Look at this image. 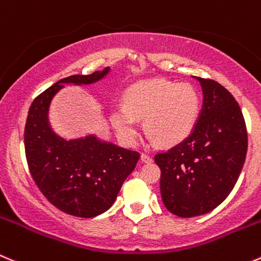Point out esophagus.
Segmentation results:
<instances>
[{
	"label": "esophagus",
	"instance_id": "obj_1",
	"mask_svg": "<svg viewBox=\"0 0 261 261\" xmlns=\"http://www.w3.org/2000/svg\"><path fill=\"white\" fill-rule=\"evenodd\" d=\"M141 160H142L143 163H151V161H152V158H151L150 155H147V153H142V155H141Z\"/></svg>",
	"mask_w": 261,
	"mask_h": 261
}]
</instances>
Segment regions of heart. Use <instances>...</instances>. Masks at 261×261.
<instances>
[{
	"label": "heart",
	"instance_id": "heart-1",
	"mask_svg": "<svg viewBox=\"0 0 261 261\" xmlns=\"http://www.w3.org/2000/svg\"><path fill=\"white\" fill-rule=\"evenodd\" d=\"M124 106L111 110L110 119L118 138L133 145L138 136V121L146 133L161 146H174L193 130L200 113V96L190 83L169 79H146L129 87Z\"/></svg>",
	"mask_w": 261,
	"mask_h": 261
}]
</instances>
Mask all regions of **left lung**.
I'll return each mask as SVG.
<instances>
[{
    "label": "left lung",
    "instance_id": "8db88e82",
    "mask_svg": "<svg viewBox=\"0 0 261 261\" xmlns=\"http://www.w3.org/2000/svg\"><path fill=\"white\" fill-rule=\"evenodd\" d=\"M195 78L203 102L192 133L155 155L164 205L180 218L206 214L220 205L234 187L247 152L246 124L237 101L218 82Z\"/></svg>",
    "mask_w": 261,
    "mask_h": 261
}]
</instances>
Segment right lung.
I'll list each match as a JSON object with an SVG mask.
<instances>
[{"label": "right lung", "instance_id": "obj_1", "mask_svg": "<svg viewBox=\"0 0 261 261\" xmlns=\"http://www.w3.org/2000/svg\"><path fill=\"white\" fill-rule=\"evenodd\" d=\"M110 68L89 75H70L42 92L28 111L24 146L29 170L44 197L61 212L93 218L110 209L119 191L135 170L140 152L87 136L64 140L49 126L48 110L64 84H92Z\"/></svg>", "mask_w": 261, "mask_h": 261}]
</instances>
